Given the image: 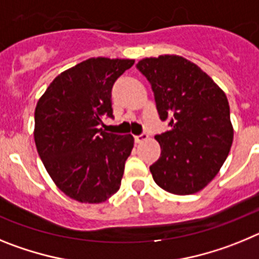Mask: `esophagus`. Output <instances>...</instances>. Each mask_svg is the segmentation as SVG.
I'll list each match as a JSON object with an SVG mask.
<instances>
[{
  "mask_svg": "<svg viewBox=\"0 0 259 259\" xmlns=\"http://www.w3.org/2000/svg\"><path fill=\"white\" fill-rule=\"evenodd\" d=\"M146 139H148V135H145V134L137 135V136H135V143L140 144V143H143V141H145Z\"/></svg>",
  "mask_w": 259,
  "mask_h": 259,
  "instance_id": "1",
  "label": "esophagus"
}]
</instances>
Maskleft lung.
<instances>
[{"label": "left lung", "instance_id": "1", "mask_svg": "<svg viewBox=\"0 0 259 259\" xmlns=\"http://www.w3.org/2000/svg\"><path fill=\"white\" fill-rule=\"evenodd\" d=\"M158 114L170 131L157 135L161 157L150 166L162 189L179 196L203 189L223 166L233 141L226 93L196 63L176 54L143 58Z\"/></svg>", "mask_w": 259, "mask_h": 259}]
</instances>
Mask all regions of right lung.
<instances>
[{"mask_svg": "<svg viewBox=\"0 0 259 259\" xmlns=\"http://www.w3.org/2000/svg\"><path fill=\"white\" fill-rule=\"evenodd\" d=\"M135 59L89 58L63 71L35 110V144L54 184L81 203H101L119 191L132 135L105 132L113 116L111 88Z\"/></svg>", "mask_w": 259, "mask_h": 259, "instance_id": "1", "label": "right lung"}]
</instances>
